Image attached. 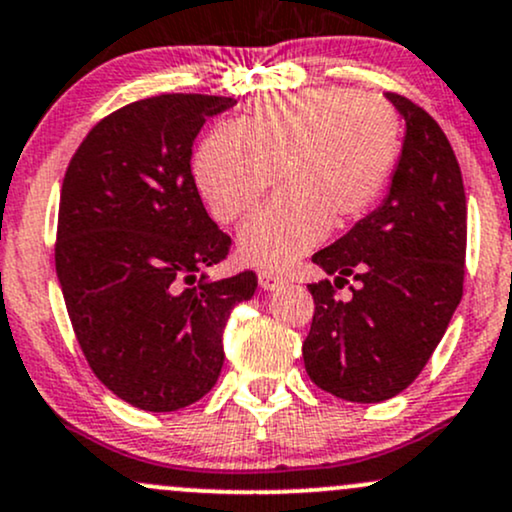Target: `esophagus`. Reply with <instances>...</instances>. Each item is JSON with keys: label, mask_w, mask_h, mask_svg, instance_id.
<instances>
[{"label": "esophagus", "mask_w": 512, "mask_h": 512, "mask_svg": "<svg viewBox=\"0 0 512 512\" xmlns=\"http://www.w3.org/2000/svg\"><path fill=\"white\" fill-rule=\"evenodd\" d=\"M284 284V277L282 274H277V272H260V286L265 291H274V289H279V286Z\"/></svg>", "instance_id": "34e87169"}]
</instances>
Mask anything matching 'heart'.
Instances as JSON below:
<instances>
[{
    "mask_svg": "<svg viewBox=\"0 0 512 512\" xmlns=\"http://www.w3.org/2000/svg\"><path fill=\"white\" fill-rule=\"evenodd\" d=\"M401 155V121L376 94L318 87L252 106L194 157L196 187L221 223H240L272 182L279 196L240 233L245 262L282 269L376 204Z\"/></svg>",
    "mask_w": 512,
    "mask_h": 512,
    "instance_id": "heart-1",
    "label": "heart"
}]
</instances>
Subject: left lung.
Instances as JSON below:
<instances>
[{"label": "left lung", "instance_id": "8db88e82", "mask_svg": "<svg viewBox=\"0 0 512 512\" xmlns=\"http://www.w3.org/2000/svg\"><path fill=\"white\" fill-rule=\"evenodd\" d=\"M406 140L379 209L313 255L333 274L308 284L311 333L303 364L318 389L379 403L413 384L462 301L466 194L457 155L423 106L386 94ZM355 281L350 300L337 289Z\"/></svg>", "mask_w": 512, "mask_h": 512}]
</instances>
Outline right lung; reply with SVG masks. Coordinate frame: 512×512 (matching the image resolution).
Here are the masks:
<instances>
[{
	"mask_svg": "<svg viewBox=\"0 0 512 512\" xmlns=\"http://www.w3.org/2000/svg\"><path fill=\"white\" fill-rule=\"evenodd\" d=\"M230 97L155 94L104 116L67 165L55 272L89 369L140 411L192 406L223 367V328L252 269L196 284L233 240L211 221L192 148Z\"/></svg>",
	"mask_w": 512,
	"mask_h": 512,
	"instance_id": "add662e5",
	"label": "right lung"
}]
</instances>
